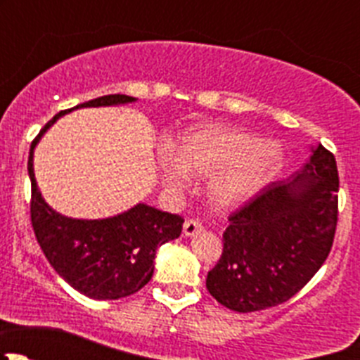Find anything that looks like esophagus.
Returning <instances> with one entry per match:
<instances>
[{"label": "esophagus", "mask_w": 360, "mask_h": 360, "mask_svg": "<svg viewBox=\"0 0 360 360\" xmlns=\"http://www.w3.org/2000/svg\"><path fill=\"white\" fill-rule=\"evenodd\" d=\"M203 226L200 221L197 219H188L186 223L183 224V235L184 237H195V235L202 233Z\"/></svg>", "instance_id": "obj_1"}]
</instances>
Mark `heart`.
<instances>
[{"label":"heart","mask_w":360,"mask_h":360,"mask_svg":"<svg viewBox=\"0 0 360 360\" xmlns=\"http://www.w3.org/2000/svg\"><path fill=\"white\" fill-rule=\"evenodd\" d=\"M284 165L277 141H261L230 125L190 129L174 148L158 155V172L167 188L183 191L190 176L210 177L209 198L217 210H235L252 202Z\"/></svg>","instance_id":"heart-1"}]
</instances>
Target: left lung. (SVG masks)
I'll return each instance as SVG.
<instances>
[{
    "label": "left lung",
    "mask_w": 360,
    "mask_h": 360,
    "mask_svg": "<svg viewBox=\"0 0 360 360\" xmlns=\"http://www.w3.org/2000/svg\"><path fill=\"white\" fill-rule=\"evenodd\" d=\"M336 160L322 144L292 179L277 181L230 217L209 292L238 314L291 300L322 266L338 221Z\"/></svg>",
    "instance_id": "1"
}]
</instances>
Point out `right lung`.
<instances>
[{
  "instance_id": "right-lung-1",
  "label": "right lung",
  "mask_w": 360,
  "mask_h": 360,
  "mask_svg": "<svg viewBox=\"0 0 360 360\" xmlns=\"http://www.w3.org/2000/svg\"><path fill=\"white\" fill-rule=\"evenodd\" d=\"M136 97L112 94L60 111L38 134L29 150L31 221L36 240L53 270L78 292L92 300H120L143 289L153 277L155 254L183 230V217L136 203L125 212L103 219H76L53 210L34 177V150L46 130L79 108L123 106Z\"/></svg>"
}]
</instances>
